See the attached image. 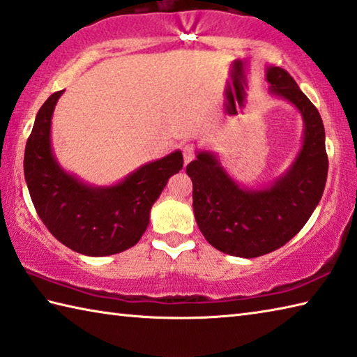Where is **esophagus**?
Here are the masks:
<instances>
[{"instance_id": "obj_1", "label": "esophagus", "mask_w": 357, "mask_h": 357, "mask_svg": "<svg viewBox=\"0 0 357 357\" xmlns=\"http://www.w3.org/2000/svg\"><path fill=\"white\" fill-rule=\"evenodd\" d=\"M181 152H183V161H185V165H188V163H190V161L192 160V157H194L192 147H191L190 144H185L183 147H181Z\"/></svg>"}]
</instances>
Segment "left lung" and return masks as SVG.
I'll return each instance as SVG.
<instances>
[{
	"label": "left lung",
	"instance_id": "obj_1",
	"mask_svg": "<svg viewBox=\"0 0 357 357\" xmlns=\"http://www.w3.org/2000/svg\"><path fill=\"white\" fill-rule=\"evenodd\" d=\"M266 80L271 96L291 102L303 119L301 147L287 169L266 185L245 188L213 151H196L186 166L199 230L219 252L239 258L262 257L291 241L319 205L328 176L319 110L286 70L267 66Z\"/></svg>",
	"mask_w": 357,
	"mask_h": 357
}]
</instances>
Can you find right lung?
Masks as SVG:
<instances>
[{
  "instance_id": "add662e5",
  "label": "right lung",
  "mask_w": 357,
  "mask_h": 357,
  "mask_svg": "<svg viewBox=\"0 0 357 357\" xmlns=\"http://www.w3.org/2000/svg\"><path fill=\"white\" fill-rule=\"evenodd\" d=\"M63 91L51 95L33 121L24 151V178L32 204L57 241L86 257H109L137 244L152 205L183 167L180 151L149 161L115 185L86 183L65 171L51 143L52 113Z\"/></svg>"
}]
</instances>
